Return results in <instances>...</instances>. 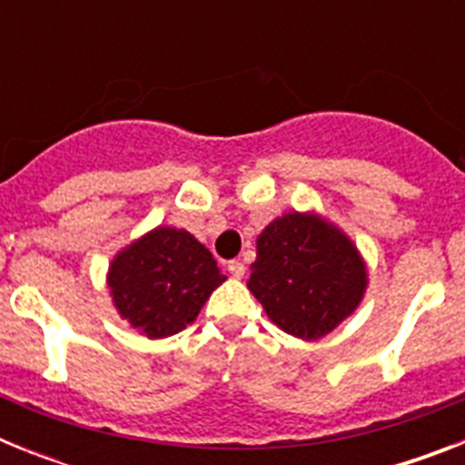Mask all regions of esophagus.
<instances>
[{
	"label": "esophagus",
	"instance_id": "obj_1",
	"mask_svg": "<svg viewBox=\"0 0 465 465\" xmlns=\"http://www.w3.org/2000/svg\"><path fill=\"white\" fill-rule=\"evenodd\" d=\"M244 262H242V261H228V272L230 274H232V277H237V279H240V277H244Z\"/></svg>",
	"mask_w": 465,
	"mask_h": 465
}]
</instances>
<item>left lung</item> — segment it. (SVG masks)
I'll use <instances>...</instances> for the list:
<instances>
[{
  "label": "left lung",
  "instance_id": "8db88e82",
  "mask_svg": "<svg viewBox=\"0 0 465 465\" xmlns=\"http://www.w3.org/2000/svg\"><path fill=\"white\" fill-rule=\"evenodd\" d=\"M365 283L349 237L314 213L293 212L258 235L246 286L282 331L319 340L359 307Z\"/></svg>",
  "mask_w": 465,
  "mask_h": 465
}]
</instances>
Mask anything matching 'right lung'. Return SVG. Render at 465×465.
Returning a JSON list of instances; mask_svg holds the SVG:
<instances>
[{"label": "right lung", "instance_id": "1", "mask_svg": "<svg viewBox=\"0 0 465 465\" xmlns=\"http://www.w3.org/2000/svg\"><path fill=\"white\" fill-rule=\"evenodd\" d=\"M207 246L191 232L155 228L123 249L109 268L114 305L146 338H170L183 331L223 283Z\"/></svg>", "mask_w": 465, "mask_h": 465}]
</instances>
